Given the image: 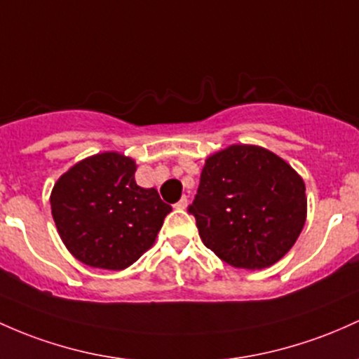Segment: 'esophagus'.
<instances>
[{"label": "esophagus", "mask_w": 359, "mask_h": 359, "mask_svg": "<svg viewBox=\"0 0 359 359\" xmlns=\"http://www.w3.org/2000/svg\"><path fill=\"white\" fill-rule=\"evenodd\" d=\"M186 208H187V198L186 196H182V199L175 204V210H186Z\"/></svg>", "instance_id": "34e87169"}]
</instances>
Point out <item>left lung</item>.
<instances>
[{"label":"left lung","instance_id":"1","mask_svg":"<svg viewBox=\"0 0 359 359\" xmlns=\"http://www.w3.org/2000/svg\"><path fill=\"white\" fill-rule=\"evenodd\" d=\"M204 245L240 269L273 266L300 237L305 182L285 160L254 144H231L206 160L189 206Z\"/></svg>","mask_w":359,"mask_h":359}]
</instances>
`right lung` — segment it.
I'll list each match as a JSON object with an SVG mask.
<instances>
[{
  "label": "right lung",
  "mask_w": 359,
  "mask_h": 359,
  "mask_svg": "<svg viewBox=\"0 0 359 359\" xmlns=\"http://www.w3.org/2000/svg\"><path fill=\"white\" fill-rule=\"evenodd\" d=\"M135 172V160L105 151L78 161L54 184V223L80 262L121 271L155 243L172 208L156 189L137 186Z\"/></svg>",
  "instance_id": "right-lung-1"
}]
</instances>
